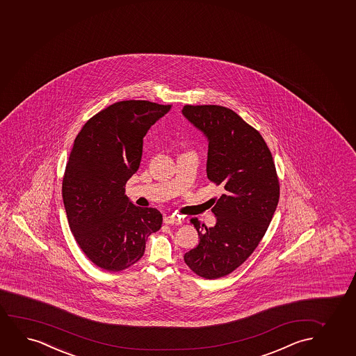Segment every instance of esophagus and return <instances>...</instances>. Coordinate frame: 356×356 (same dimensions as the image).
Returning <instances> with one entry per match:
<instances>
[{"mask_svg": "<svg viewBox=\"0 0 356 356\" xmlns=\"http://www.w3.org/2000/svg\"><path fill=\"white\" fill-rule=\"evenodd\" d=\"M164 223L165 224H174V223H177V224H180L181 223V218L180 217H179V216H175V215H168V216H165V217H164Z\"/></svg>", "mask_w": 356, "mask_h": 356, "instance_id": "34e87169", "label": "esophagus"}]
</instances>
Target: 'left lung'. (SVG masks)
Wrapping results in <instances>:
<instances>
[{"instance_id": "left-lung-1", "label": "left lung", "mask_w": 356, "mask_h": 356, "mask_svg": "<svg viewBox=\"0 0 356 356\" xmlns=\"http://www.w3.org/2000/svg\"><path fill=\"white\" fill-rule=\"evenodd\" d=\"M182 115L207 138V177L223 188L212 199L215 227L192 218L200 242L184 255V263L216 280L233 273L259 245L276 211L280 184L263 136L235 111L184 106Z\"/></svg>"}]
</instances>
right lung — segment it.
Here are the masks:
<instances>
[{"label":"right lung","mask_w":356,"mask_h":356,"mask_svg":"<svg viewBox=\"0 0 356 356\" xmlns=\"http://www.w3.org/2000/svg\"><path fill=\"white\" fill-rule=\"evenodd\" d=\"M170 109L149 101L118 102L88 120L75 138L62 197L70 232L98 268H129L162 227V213L136 207L124 186L140 165L144 136Z\"/></svg>","instance_id":"1"}]
</instances>
